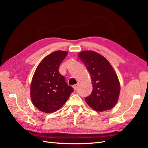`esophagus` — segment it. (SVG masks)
Returning <instances> with one entry per match:
<instances>
[{"mask_svg":"<svg viewBox=\"0 0 148 148\" xmlns=\"http://www.w3.org/2000/svg\"><path fill=\"white\" fill-rule=\"evenodd\" d=\"M73 88H74V90H77V88H78V84H77V85H73Z\"/></svg>","mask_w":148,"mask_h":148,"instance_id":"34e87169","label":"esophagus"}]
</instances>
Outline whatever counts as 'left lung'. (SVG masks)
Here are the masks:
<instances>
[{
    "label": "left lung",
    "instance_id": "8db88e82",
    "mask_svg": "<svg viewBox=\"0 0 148 148\" xmlns=\"http://www.w3.org/2000/svg\"><path fill=\"white\" fill-rule=\"evenodd\" d=\"M91 75L93 91L85 98L91 108L103 112L116 104L120 85L117 75L107 60L93 51H83L78 54Z\"/></svg>",
    "mask_w": 148,
    "mask_h": 148
}]
</instances>
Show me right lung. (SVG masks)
I'll return each mask as SVG.
<instances>
[{"label":"right lung","instance_id":"obj_1","mask_svg":"<svg viewBox=\"0 0 148 148\" xmlns=\"http://www.w3.org/2000/svg\"><path fill=\"white\" fill-rule=\"evenodd\" d=\"M66 51H55L43 58L33 76L30 86L31 99L43 113H51L64 105L73 92L58 68L66 57Z\"/></svg>","mask_w":148,"mask_h":148}]
</instances>
